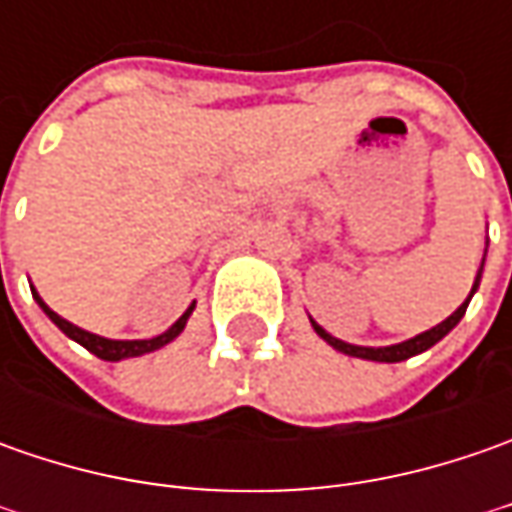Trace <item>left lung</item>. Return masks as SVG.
<instances>
[{"label":"left lung","instance_id":"1","mask_svg":"<svg viewBox=\"0 0 512 512\" xmlns=\"http://www.w3.org/2000/svg\"><path fill=\"white\" fill-rule=\"evenodd\" d=\"M484 256H487V247H484ZM482 270H484V259H482V265H479V273H476V282H473V287H470V296L464 299L462 305L456 307L444 322H439L436 327H430V330H424V333H419V336H413V339H407V342L387 344V347H362V344H350V342H342V339H336V336H330L325 327L319 325V322H313V319H310V325H313V330L319 333V339H325L333 350H339V353H344V356H356V359H367V362H387V364L404 362V359H410V356H419V353H424V350H430L436 342H442L444 336L462 322L464 310H467V305H470L473 293L479 290Z\"/></svg>","mask_w":512,"mask_h":512}]
</instances>
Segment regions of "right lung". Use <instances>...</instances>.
<instances>
[{
    "instance_id": "right-lung-1",
    "label": "right lung",
    "mask_w": 512,
    "mask_h": 512,
    "mask_svg": "<svg viewBox=\"0 0 512 512\" xmlns=\"http://www.w3.org/2000/svg\"><path fill=\"white\" fill-rule=\"evenodd\" d=\"M30 293H33L36 305L45 310V316H48L50 322L59 327L68 339L79 342L85 350H90L93 356H99V359H105V362H122V359H133V356H145V353H153V350L170 344L182 330H185L187 319H190V313H193V307H196V302H193V305L187 307L185 313H182L165 333H159V336H153V339H105V336H96V333H90V330H82L79 325L62 319L59 313H53V310L42 302V296L36 293V287H30Z\"/></svg>"
}]
</instances>
